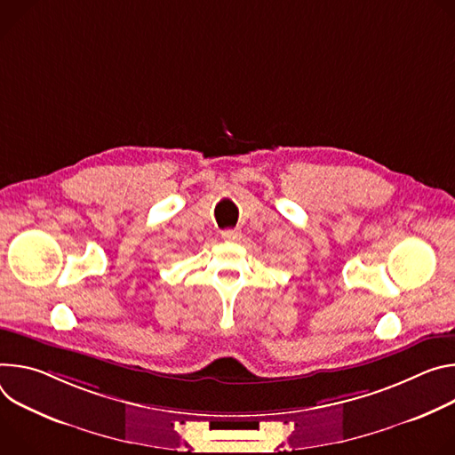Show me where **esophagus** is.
<instances>
[{
    "mask_svg": "<svg viewBox=\"0 0 455 455\" xmlns=\"http://www.w3.org/2000/svg\"><path fill=\"white\" fill-rule=\"evenodd\" d=\"M240 235H242V233H240L238 229H224V231H222V238H224V240H238Z\"/></svg>",
    "mask_w": 455,
    "mask_h": 455,
    "instance_id": "esophagus-1",
    "label": "esophagus"
}]
</instances>
